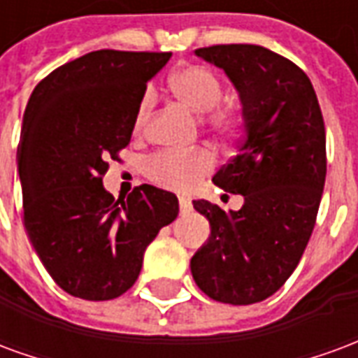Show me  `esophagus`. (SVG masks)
<instances>
[{
	"mask_svg": "<svg viewBox=\"0 0 358 358\" xmlns=\"http://www.w3.org/2000/svg\"><path fill=\"white\" fill-rule=\"evenodd\" d=\"M189 210H192V201L186 199V197H180V213H182V215H186V213H189Z\"/></svg>",
	"mask_w": 358,
	"mask_h": 358,
	"instance_id": "1",
	"label": "esophagus"
}]
</instances>
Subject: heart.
I'll use <instances>...</instances> for the list:
<instances>
[{
	"mask_svg": "<svg viewBox=\"0 0 358 358\" xmlns=\"http://www.w3.org/2000/svg\"><path fill=\"white\" fill-rule=\"evenodd\" d=\"M169 86L174 97L197 115H205L210 110L207 120L218 132H232L240 124L241 115L236 107L224 105L215 109L222 99L224 88L220 78L207 66H182L171 74ZM153 101H155V94L153 90L148 88L136 107V115H134L136 130H141L145 126L149 113L153 109ZM213 166H215V155L209 149L199 148L194 151H159L148 161L145 172L159 186L184 192L205 178L213 171Z\"/></svg>",
	"mask_w": 358,
	"mask_h": 358,
	"instance_id": "heart-1",
	"label": "heart"
}]
</instances>
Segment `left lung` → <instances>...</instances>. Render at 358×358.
<instances>
[{
	"label": "left lung",
	"mask_w": 358,
	"mask_h": 358,
	"mask_svg": "<svg viewBox=\"0 0 358 358\" xmlns=\"http://www.w3.org/2000/svg\"><path fill=\"white\" fill-rule=\"evenodd\" d=\"M195 55L222 69L240 95L238 155L213 182L243 205L194 201L210 236L192 257V276L210 299L251 305L285 284L315 228L326 180L322 110L307 74L266 48L230 43Z\"/></svg>",
	"instance_id": "8db88e82"
}]
</instances>
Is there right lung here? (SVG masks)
<instances>
[{"instance_id":"add662e5","label":"right lung","mask_w":358,"mask_h":358,"mask_svg":"<svg viewBox=\"0 0 358 358\" xmlns=\"http://www.w3.org/2000/svg\"><path fill=\"white\" fill-rule=\"evenodd\" d=\"M172 53L99 50L55 69L34 88L17 164L24 228L55 284L74 297L109 301L138 280L143 253L178 217L176 195L103 187L109 159L130 143L148 82Z\"/></svg>"}]
</instances>
